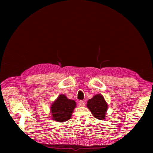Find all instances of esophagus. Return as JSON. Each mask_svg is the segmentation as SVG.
<instances>
[{
	"label": "esophagus",
	"mask_w": 153,
	"mask_h": 153,
	"mask_svg": "<svg viewBox=\"0 0 153 153\" xmlns=\"http://www.w3.org/2000/svg\"><path fill=\"white\" fill-rule=\"evenodd\" d=\"M79 104L80 106H84L85 105V101H83V100H80Z\"/></svg>",
	"instance_id": "1"
}]
</instances>
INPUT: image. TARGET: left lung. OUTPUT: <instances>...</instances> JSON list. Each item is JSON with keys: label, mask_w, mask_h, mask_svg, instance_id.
<instances>
[{"label": "left lung", "mask_w": 153, "mask_h": 153, "mask_svg": "<svg viewBox=\"0 0 153 153\" xmlns=\"http://www.w3.org/2000/svg\"><path fill=\"white\" fill-rule=\"evenodd\" d=\"M87 106L97 119L103 120L106 118L108 105L102 95L97 94L94 95L87 101Z\"/></svg>", "instance_id": "left-lung-1"}]
</instances>
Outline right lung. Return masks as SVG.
<instances>
[{
  "instance_id": "obj_1",
  "label": "right lung",
  "mask_w": 153,
  "mask_h": 153,
  "mask_svg": "<svg viewBox=\"0 0 153 153\" xmlns=\"http://www.w3.org/2000/svg\"><path fill=\"white\" fill-rule=\"evenodd\" d=\"M76 107V102L75 100L68 99L64 94H60L51 106L53 119L58 122L68 121L71 118Z\"/></svg>"
}]
</instances>
